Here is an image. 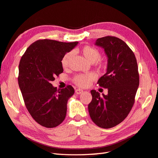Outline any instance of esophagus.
<instances>
[{"label":"esophagus","mask_w":158,"mask_h":158,"mask_svg":"<svg viewBox=\"0 0 158 158\" xmlns=\"http://www.w3.org/2000/svg\"><path fill=\"white\" fill-rule=\"evenodd\" d=\"M75 92H76V94L79 95V94H81L83 92V90L81 89H76V91H75Z\"/></svg>","instance_id":"esophagus-1"}]
</instances>
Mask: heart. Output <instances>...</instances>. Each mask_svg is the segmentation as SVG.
<instances>
[{"mask_svg":"<svg viewBox=\"0 0 158 158\" xmlns=\"http://www.w3.org/2000/svg\"><path fill=\"white\" fill-rule=\"evenodd\" d=\"M81 52H82V55L85 58L92 63H94L95 62L98 61L100 59V56H101L100 51L97 48L89 45L84 47L83 48L81 49ZM72 56H73V53L70 52H68V53H66L63 57V59L61 60V64L64 69L67 68L69 66ZM97 74L95 73H94V72H91V73L87 74H76L73 78V81L76 85H78V86L85 88L89 86L95 80L97 79Z\"/></svg>","mask_w":158,"mask_h":158,"instance_id":"1","label":"heart"}]
</instances>
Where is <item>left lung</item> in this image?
<instances>
[{"instance_id":"obj_1","label":"left lung","mask_w":158,"mask_h":158,"mask_svg":"<svg viewBox=\"0 0 158 158\" xmlns=\"http://www.w3.org/2000/svg\"><path fill=\"white\" fill-rule=\"evenodd\" d=\"M95 45L104 49L107 56V73L98 81L107 88L108 94L91 90L92 100L88 105L89 116L97 126L110 128L128 116L135 103L139 85V74L135 54L126 43L118 37L99 38Z\"/></svg>"}]
</instances>
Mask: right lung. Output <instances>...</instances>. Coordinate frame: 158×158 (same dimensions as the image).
Listing matches in <instances>:
<instances>
[{
	"instance_id": "obj_1",
	"label": "right lung",
	"mask_w": 158,
	"mask_h": 158,
	"mask_svg": "<svg viewBox=\"0 0 158 158\" xmlns=\"http://www.w3.org/2000/svg\"><path fill=\"white\" fill-rule=\"evenodd\" d=\"M78 44L40 40L30 45L20 59L19 87L27 111L43 127L54 128L64 120L68 99L74 89L70 85L58 89L51 82L63 73L61 60Z\"/></svg>"
}]
</instances>
